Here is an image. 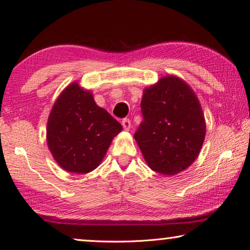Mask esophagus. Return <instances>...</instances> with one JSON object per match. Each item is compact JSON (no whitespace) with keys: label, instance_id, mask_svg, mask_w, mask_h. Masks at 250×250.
Instances as JSON below:
<instances>
[{"label":"esophagus","instance_id":"obj_1","mask_svg":"<svg viewBox=\"0 0 250 250\" xmlns=\"http://www.w3.org/2000/svg\"><path fill=\"white\" fill-rule=\"evenodd\" d=\"M122 125H123V128L125 130L130 129V121L128 119H124L123 121H122Z\"/></svg>","mask_w":250,"mask_h":250}]
</instances>
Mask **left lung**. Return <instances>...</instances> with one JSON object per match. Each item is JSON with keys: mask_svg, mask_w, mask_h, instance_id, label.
<instances>
[{"mask_svg": "<svg viewBox=\"0 0 250 250\" xmlns=\"http://www.w3.org/2000/svg\"><path fill=\"white\" fill-rule=\"evenodd\" d=\"M144 121L135 139L152 170L172 176L187 169L200 154L206 123L200 101L188 83L165 75L145 88Z\"/></svg>", "mask_w": 250, "mask_h": 250, "instance_id": "8db88e82", "label": "left lung"}]
</instances>
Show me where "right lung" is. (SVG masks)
<instances>
[{"label": "right lung", "mask_w": 250, "mask_h": 250, "mask_svg": "<svg viewBox=\"0 0 250 250\" xmlns=\"http://www.w3.org/2000/svg\"><path fill=\"white\" fill-rule=\"evenodd\" d=\"M122 129L108 111L97 105L91 91L73 82L61 91L50 111L47 146L62 169L87 174L100 165Z\"/></svg>", "instance_id": "add662e5"}]
</instances>
